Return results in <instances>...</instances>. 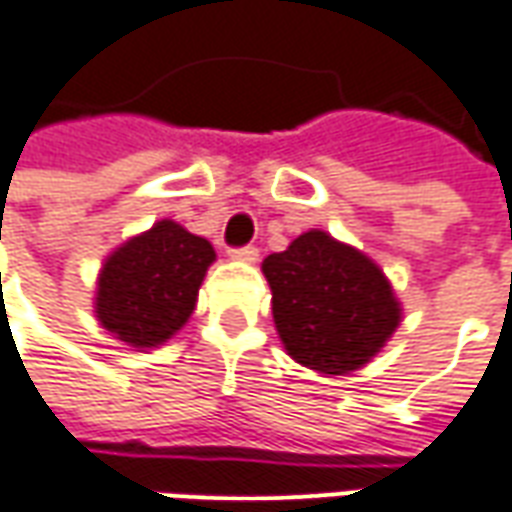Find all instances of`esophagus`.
<instances>
[{
	"label": "esophagus",
	"instance_id": "1",
	"mask_svg": "<svg viewBox=\"0 0 512 512\" xmlns=\"http://www.w3.org/2000/svg\"><path fill=\"white\" fill-rule=\"evenodd\" d=\"M232 260H241V263H255L260 252H257V246H241V249H230Z\"/></svg>",
	"mask_w": 512,
	"mask_h": 512
}]
</instances>
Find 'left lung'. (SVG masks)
Returning <instances> with one entry per match:
<instances>
[{
    "label": "left lung",
    "mask_w": 512,
    "mask_h": 512,
    "mask_svg": "<svg viewBox=\"0 0 512 512\" xmlns=\"http://www.w3.org/2000/svg\"><path fill=\"white\" fill-rule=\"evenodd\" d=\"M285 352L318 374H352L391 338L402 305L382 268L330 232H302L263 260Z\"/></svg>",
    "instance_id": "8db88e82"
}]
</instances>
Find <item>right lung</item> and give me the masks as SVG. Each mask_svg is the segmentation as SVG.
<instances>
[{
    "label": "right lung",
    "mask_w": 512,
    "mask_h": 512,
    "mask_svg": "<svg viewBox=\"0 0 512 512\" xmlns=\"http://www.w3.org/2000/svg\"><path fill=\"white\" fill-rule=\"evenodd\" d=\"M213 260L210 241L177 221H157L102 263L96 277V321L127 346L155 349L191 318Z\"/></svg>",
    "instance_id": "right-lung-1"
}]
</instances>
